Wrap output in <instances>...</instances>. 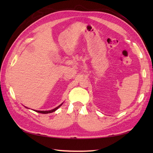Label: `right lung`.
Masks as SVG:
<instances>
[{
	"label": "right lung",
	"mask_w": 153,
	"mask_h": 153,
	"mask_svg": "<svg viewBox=\"0 0 153 153\" xmlns=\"http://www.w3.org/2000/svg\"><path fill=\"white\" fill-rule=\"evenodd\" d=\"M64 102H62L61 104V105H60L59 106H58L57 107H56V108H54V109H52V110H45V111H44V110H34L35 112H39V113H42V114H48V113H52V112H54V111H56V110H57V109H58L60 108V107L62 105V104H63ZM25 108H27V107H25Z\"/></svg>",
	"instance_id": "right-lung-1"
}]
</instances>
